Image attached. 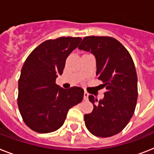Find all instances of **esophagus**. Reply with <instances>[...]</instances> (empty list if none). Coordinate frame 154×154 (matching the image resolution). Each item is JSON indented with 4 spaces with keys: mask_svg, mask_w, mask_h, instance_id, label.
Here are the masks:
<instances>
[{
    "mask_svg": "<svg viewBox=\"0 0 154 154\" xmlns=\"http://www.w3.org/2000/svg\"><path fill=\"white\" fill-rule=\"evenodd\" d=\"M89 94L88 93V92H87L86 91H85V92H84V99H85V100H87V99H88V97H89Z\"/></svg>",
    "mask_w": 154,
    "mask_h": 154,
    "instance_id": "esophagus-1",
    "label": "esophagus"
}]
</instances>
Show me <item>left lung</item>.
<instances>
[{
	"label": "left lung",
	"instance_id": "1",
	"mask_svg": "<svg viewBox=\"0 0 154 154\" xmlns=\"http://www.w3.org/2000/svg\"><path fill=\"white\" fill-rule=\"evenodd\" d=\"M78 48L95 55L96 75L107 90L99 101L89 96L94 109L84 116L85 126L96 137H112L126 127L135 111L138 90L134 62L126 48L111 37H85Z\"/></svg>",
	"mask_w": 154,
	"mask_h": 154
}]
</instances>
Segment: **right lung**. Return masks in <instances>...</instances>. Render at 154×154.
Listing matches in <instances>:
<instances>
[{
    "instance_id": "1",
    "label": "right lung",
    "mask_w": 154,
    "mask_h": 154,
    "mask_svg": "<svg viewBox=\"0 0 154 154\" xmlns=\"http://www.w3.org/2000/svg\"><path fill=\"white\" fill-rule=\"evenodd\" d=\"M79 37H61L42 42L24 62L18 81L17 106L25 124L40 133H51L63 125L69 110L81 103V87L65 89L55 83L65 60L78 47Z\"/></svg>"
}]
</instances>
